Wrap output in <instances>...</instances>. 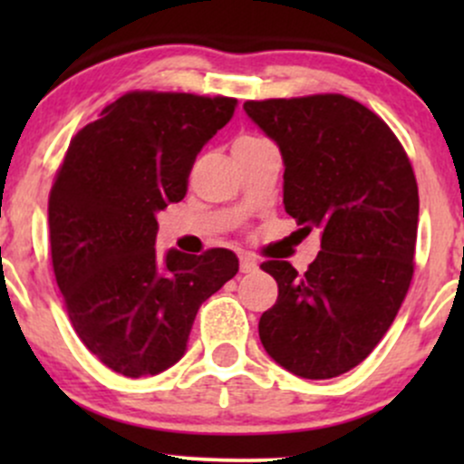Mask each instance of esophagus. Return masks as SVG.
Instances as JSON below:
<instances>
[{"label": "esophagus", "instance_id": "esophagus-1", "mask_svg": "<svg viewBox=\"0 0 464 464\" xmlns=\"http://www.w3.org/2000/svg\"><path fill=\"white\" fill-rule=\"evenodd\" d=\"M257 268L259 264L255 257H250V255H242V257H239V270H242V273H255Z\"/></svg>", "mask_w": 464, "mask_h": 464}]
</instances>
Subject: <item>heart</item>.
I'll list each match as a JSON object with an SVG mask.
<instances>
[{
  "label": "heart",
  "mask_w": 464,
  "mask_h": 464,
  "mask_svg": "<svg viewBox=\"0 0 464 464\" xmlns=\"http://www.w3.org/2000/svg\"><path fill=\"white\" fill-rule=\"evenodd\" d=\"M244 141H257V140H255V137H239L236 143H244Z\"/></svg>",
  "instance_id": "obj_1"
}]
</instances>
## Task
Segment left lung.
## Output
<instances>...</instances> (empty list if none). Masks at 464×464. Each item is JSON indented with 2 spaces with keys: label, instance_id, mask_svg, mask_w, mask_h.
Wrapping results in <instances>:
<instances>
[{
  "label": "left lung",
  "instance_id": "left-lung-1",
  "mask_svg": "<svg viewBox=\"0 0 464 464\" xmlns=\"http://www.w3.org/2000/svg\"><path fill=\"white\" fill-rule=\"evenodd\" d=\"M284 159L285 211L321 228L307 273L266 262L279 296L259 318L276 364L305 380L358 366L395 321L414 273L419 189L401 143L372 111L338 93L244 102Z\"/></svg>",
  "mask_w": 464,
  "mask_h": 464
}]
</instances>
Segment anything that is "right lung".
Returning a JSON list of instances; mask_svg holds the SVG:
<instances>
[{
  "mask_svg": "<svg viewBox=\"0 0 464 464\" xmlns=\"http://www.w3.org/2000/svg\"><path fill=\"white\" fill-rule=\"evenodd\" d=\"M236 106L132 92L72 140L50 194L52 264L80 340L115 372L177 364L202 301L237 273L227 248L154 250L157 214L183 200L196 157Z\"/></svg>",
  "mask_w": 464,
  "mask_h": 464,
  "instance_id": "right-lung-1",
  "label": "right lung"
}]
</instances>
